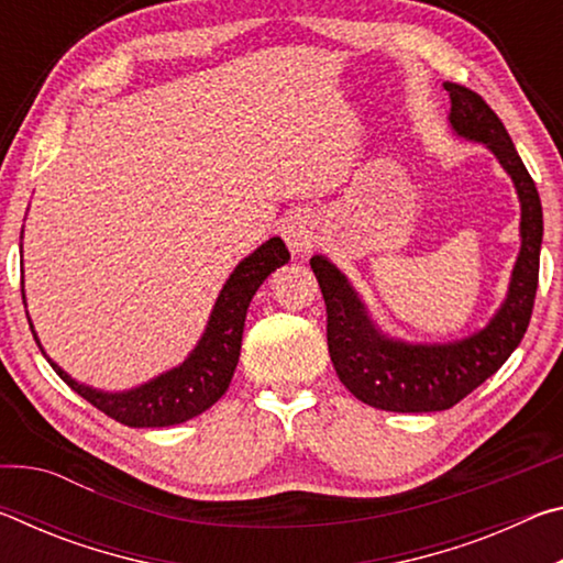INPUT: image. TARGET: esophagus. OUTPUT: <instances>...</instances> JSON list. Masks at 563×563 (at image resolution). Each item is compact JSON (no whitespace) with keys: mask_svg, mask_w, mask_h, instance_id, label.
Instances as JSON below:
<instances>
[{"mask_svg":"<svg viewBox=\"0 0 563 563\" xmlns=\"http://www.w3.org/2000/svg\"><path fill=\"white\" fill-rule=\"evenodd\" d=\"M285 243L290 245L292 253H308L312 243H316V225H312L308 218H292V221L285 225Z\"/></svg>","mask_w":563,"mask_h":563,"instance_id":"1","label":"esophagus"}]
</instances>
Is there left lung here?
Returning <instances> with one entry per match:
<instances>
[{
  "label": "left lung",
  "instance_id": "8db88e82",
  "mask_svg": "<svg viewBox=\"0 0 563 563\" xmlns=\"http://www.w3.org/2000/svg\"><path fill=\"white\" fill-rule=\"evenodd\" d=\"M450 91V121L460 136L487 144L509 170L521 201V253L514 265L507 302L476 335L452 345H405L379 335L335 265L310 261L328 312V350L340 383L360 402L387 412H440L489 379L507 362L529 328L539 285V253L544 235L539 190L514 148L501 119L479 93L462 84Z\"/></svg>",
  "mask_w": 563,
  "mask_h": 563
}]
</instances>
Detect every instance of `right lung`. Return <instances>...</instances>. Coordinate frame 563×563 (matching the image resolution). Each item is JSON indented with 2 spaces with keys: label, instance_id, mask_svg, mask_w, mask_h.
Masks as SVG:
<instances>
[{
  "label": "right lung",
  "instance_id": "add662e5",
  "mask_svg": "<svg viewBox=\"0 0 563 563\" xmlns=\"http://www.w3.org/2000/svg\"><path fill=\"white\" fill-rule=\"evenodd\" d=\"M290 253L280 238H271L258 251L238 265L231 278L223 285L218 302L213 308L211 322H208L203 340L198 342L184 365L170 369V373L151 379L131 393L107 395L97 389L84 387L64 373L59 365L54 373L59 375L74 393H79L87 402H91L103 415L117 419L126 427H170L186 419L206 412L218 399L225 395L231 385L238 355H241V338L245 325V312L251 305L255 290L261 288L268 275L288 263ZM24 295V292H22ZM32 328V322H30ZM36 340V332H34ZM40 345V340H36ZM42 347V345H40Z\"/></svg>",
  "mask_w": 563,
  "mask_h": 563
}]
</instances>
